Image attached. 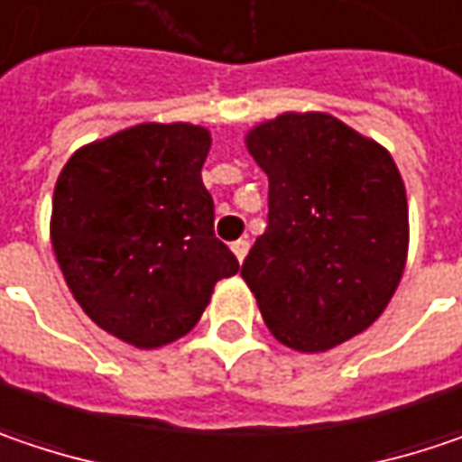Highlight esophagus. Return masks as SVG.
<instances>
[{
  "label": "esophagus",
  "mask_w": 462,
  "mask_h": 462,
  "mask_svg": "<svg viewBox=\"0 0 462 462\" xmlns=\"http://www.w3.org/2000/svg\"><path fill=\"white\" fill-rule=\"evenodd\" d=\"M232 254L237 256V261H243V258L248 256V240H235L232 243Z\"/></svg>",
  "instance_id": "1"
}]
</instances>
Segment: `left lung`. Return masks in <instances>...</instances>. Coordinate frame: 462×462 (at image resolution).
I'll return each mask as SVG.
<instances>
[{
	"instance_id": "1",
	"label": "left lung",
	"mask_w": 462,
	"mask_h": 462,
	"mask_svg": "<svg viewBox=\"0 0 462 462\" xmlns=\"http://www.w3.org/2000/svg\"><path fill=\"white\" fill-rule=\"evenodd\" d=\"M269 177L266 232L243 261L269 332L321 353L371 327L408 254V201L393 156L329 115H282L254 127Z\"/></svg>"
}]
</instances>
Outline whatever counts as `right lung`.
Returning a JSON list of instances; mask_svg holds the SVG:
<instances>
[{"label":"right lung","instance_id":"add662e5","mask_svg":"<svg viewBox=\"0 0 462 462\" xmlns=\"http://www.w3.org/2000/svg\"><path fill=\"white\" fill-rule=\"evenodd\" d=\"M196 125H135L75 151L51 204V245L80 309L135 347L188 335L240 263L214 235Z\"/></svg>","mask_w":462,"mask_h":462}]
</instances>
